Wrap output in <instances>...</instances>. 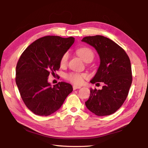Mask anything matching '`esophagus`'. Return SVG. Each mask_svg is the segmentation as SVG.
<instances>
[{
    "label": "esophagus",
    "mask_w": 148,
    "mask_h": 148,
    "mask_svg": "<svg viewBox=\"0 0 148 148\" xmlns=\"http://www.w3.org/2000/svg\"><path fill=\"white\" fill-rule=\"evenodd\" d=\"M72 88H73V90H77V89H79L80 88H81V86H76V85H74L73 86H72Z\"/></svg>",
    "instance_id": "34e87169"
}]
</instances>
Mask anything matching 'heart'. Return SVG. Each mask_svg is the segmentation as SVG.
<instances>
[{
	"instance_id": "heart-1",
	"label": "heart",
	"mask_w": 148,
	"mask_h": 148,
	"mask_svg": "<svg viewBox=\"0 0 148 148\" xmlns=\"http://www.w3.org/2000/svg\"><path fill=\"white\" fill-rule=\"evenodd\" d=\"M77 54L82 58L84 62H88L89 61H92L94 58V53L92 49L86 47H83L77 49ZM69 58V53L67 52L65 53L62 55L60 62L61 67H65L67 64ZM88 77L87 74L85 73H79V72H72L66 75V79L71 83L81 84L83 83L84 79H86Z\"/></svg>"
}]
</instances>
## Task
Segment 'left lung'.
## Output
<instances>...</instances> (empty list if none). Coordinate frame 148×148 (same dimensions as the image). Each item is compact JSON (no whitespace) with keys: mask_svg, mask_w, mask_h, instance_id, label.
I'll return each mask as SVG.
<instances>
[{"mask_svg":"<svg viewBox=\"0 0 148 148\" xmlns=\"http://www.w3.org/2000/svg\"><path fill=\"white\" fill-rule=\"evenodd\" d=\"M82 41L94 47L100 59L99 67L90 82L104 84L102 90L90 88L85 105L97 116L112 114L126 100L132 82L130 58L121 47L108 37L87 36Z\"/></svg>","mask_w":148,"mask_h":148,"instance_id":"1","label":"left lung"}]
</instances>
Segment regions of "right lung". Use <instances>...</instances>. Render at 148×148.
<instances>
[{
	"label": "right lung",
	"mask_w": 148,
	"mask_h": 148,
	"mask_svg": "<svg viewBox=\"0 0 148 148\" xmlns=\"http://www.w3.org/2000/svg\"><path fill=\"white\" fill-rule=\"evenodd\" d=\"M74 38L47 36L32 42L22 53L16 67V83L22 100L35 114L49 116L57 111L73 89L59 82L51 86L49 74L58 71L62 55L74 42Z\"/></svg>",
	"instance_id": "right-lung-1"
}]
</instances>
